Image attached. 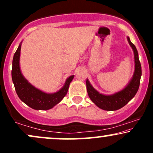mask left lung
Instances as JSON below:
<instances>
[{
  "label": "left lung",
  "instance_id": "obj_1",
  "mask_svg": "<svg viewBox=\"0 0 153 153\" xmlns=\"http://www.w3.org/2000/svg\"><path fill=\"white\" fill-rule=\"evenodd\" d=\"M127 39L134 53V71L132 77L126 86L118 92L111 95H106L101 94L96 90L91 84L88 79H86V89L89 98L96 106L103 110L116 111L122 108L134 98L140 86L142 69L139 60L138 52L134 45L131 42L129 36H127Z\"/></svg>",
  "mask_w": 153,
  "mask_h": 153
}]
</instances>
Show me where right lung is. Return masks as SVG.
<instances>
[{"label":"right lung","instance_id":"add662e5","mask_svg":"<svg viewBox=\"0 0 153 153\" xmlns=\"http://www.w3.org/2000/svg\"><path fill=\"white\" fill-rule=\"evenodd\" d=\"M22 42L16 51L12 62V80L19 98L27 106L35 110H49L62 101L68 93L74 75L66 79L64 85L55 93H46L37 88L23 75L20 68Z\"/></svg>","mask_w":153,"mask_h":153}]
</instances>
